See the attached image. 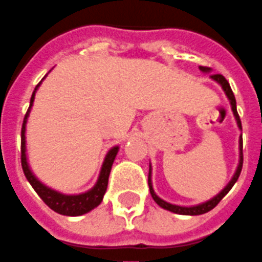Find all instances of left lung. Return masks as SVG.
Listing matches in <instances>:
<instances>
[{
	"label": "left lung",
	"instance_id": "1",
	"mask_svg": "<svg viewBox=\"0 0 262 262\" xmlns=\"http://www.w3.org/2000/svg\"><path fill=\"white\" fill-rule=\"evenodd\" d=\"M200 70L203 73H211V69L210 68H204V66H200ZM211 79H214L215 82H217L219 85L222 86L223 92H225V95L227 96L230 101V105H231V111H233V115L234 118H235V121H237V125L238 128L242 131V124H241V119H239V115L237 112V102H235V97H234V93L231 91V88H230V83L227 82V79L223 77L222 74H211L210 75ZM242 164H244V154H242V135L239 137V161H238V166H237V170L234 173V176L231 177V180L229 181V184L226 185L223 189L214 196L212 199L210 200H207L204 203H200V204H196V206H189V207H185V206H177V204H170V203L165 202L164 199H161L158 194L154 192L152 189V183H151V165H150V169H148V188H150V193H151V198L154 199V202L158 204L160 207H162L164 210L170 211V212H174V214H179V215H202V214H206L208 211H211L212 208L217 206V203L221 202L222 199L225 198L226 194L229 193V190L233 188V185L237 183L238 177L241 174V170H242Z\"/></svg>",
	"mask_w": 262,
	"mask_h": 262
}]
</instances>
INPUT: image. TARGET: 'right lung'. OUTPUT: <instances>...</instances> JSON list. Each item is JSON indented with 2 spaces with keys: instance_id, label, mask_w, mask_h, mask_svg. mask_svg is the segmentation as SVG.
Masks as SVG:
<instances>
[{
  "instance_id": "1",
  "label": "right lung",
  "mask_w": 262,
  "mask_h": 262,
  "mask_svg": "<svg viewBox=\"0 0 262 262\" xmlns=\"http://www.w3.org/2000/svg\"><path fill=\"white\" fill-rule=\"evenodd\" d=\"M46 78V77H45ZM43 78V79H45ZM41 79V81H43ZM41 81L37 83V86L35 88V91L31 97V104H29L28 112L25 115L24 121H23L21 128V166L24 170V174L29 184L32 185V188L36 190V193L40 196V199L47 204L52 211H55L60 215H66V216H79L92 211L93 208L102 202V198L106 192V187H108V179H110L111 169L114 165V161L116 158V154L119 151V146H114L110 151L106 152L104 162H102L101 170L98 174V179L96 181L95 187L91 188L86 192L78 194H64L60 193L58 190L52 189V188L47 187L41 183L40 180H37V177L32 173L31 167H29L28 160H27V146H25V125H27V120H28L29 111L33 105V100H35V95H36L37 88L40 86Z\"/></svg>"
}]
</instances>
